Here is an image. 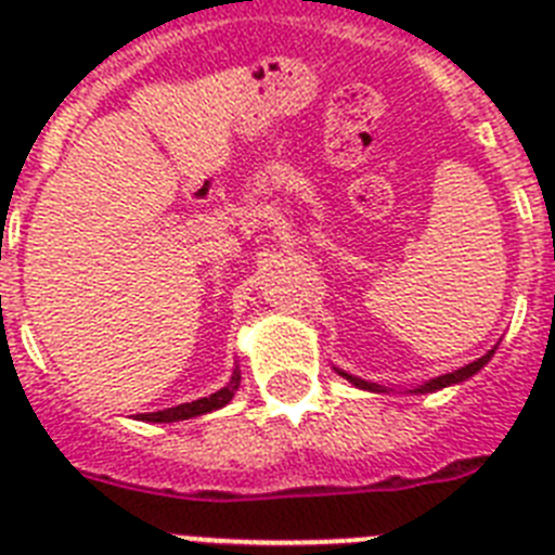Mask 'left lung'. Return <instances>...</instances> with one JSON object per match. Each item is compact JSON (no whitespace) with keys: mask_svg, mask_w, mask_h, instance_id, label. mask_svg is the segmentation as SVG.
<instances>
[{"mask_svg":"<svg viewBox=\"0 0 555 555\" xmlns=\"http://www.w3.org/2000/svg\"><path fill=\"white\" fill-rule=\"evenodd\" d=\"M492 352H494V350H489L487 356L478 358V361H473V364L461 366V370H455V372H448V375H442V377H436V380H430V384H425L420 391H436V389H444V386H450V384H461V380H467L469 375H475V372H478L480 366L487 364L489 358H492ZM341 375H345V372H341ZM345 377H347V380H352V384H356V386H361V389L380 391L375 384H366V380H358V377H352V375H345Z\"/></svg>","mask_w":555,"mask_h":555,"instance_id":"obj_1","label":"left lung"}]
</instances>
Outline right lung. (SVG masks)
Returning a JSON list of instances; mask_svg holds the SVG:
<instances>
[{"label":"right lung","mask_w":555,"mask_h":555,"mask_svg":"<svg viewBox=\"0 0 555 555\" xmlns=\"http://www.w3.org/2000/svg\"><path fill=\"white\" fill-rule=\"evenodd\" d=\"M238 380H242V375H238V370H235L233 377H230V384L224 386V389H219L217 395L203 397V400H194V403L175 405V409L141 414V420H146V423H175V420H189V416H199V414H208V411H217L233 400L235 389H238Z\"/></svg>","instance_id":"1"}]
</instances>
